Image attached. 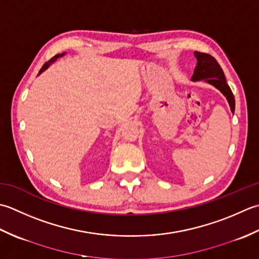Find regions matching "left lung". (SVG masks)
I'll return each mask as SVG.
<instances>
[{"label":"left lung","mask_w":259,"mask_h":259,"mask_svg":"<svg viewBox=\"0 0 259 259\" xmlns=\"http://www.w3.org/2000/svg\"><path fill=\"white\" fill-rule=\"evenodd\" d=\"M194 57L197 58V66L194 68L193 76L191 77L192 81L204 80L215 87L224 95L228 100L231 112H235V98L233 92L226 81L225 73L217 60L212 56L202 52L194 51Z\"/></svg>","instance_id":"left-lung-1"}]
</instances>
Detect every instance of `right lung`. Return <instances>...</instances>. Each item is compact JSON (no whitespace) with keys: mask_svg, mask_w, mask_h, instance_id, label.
Instances as JSON below:
<instances>
[{"mask_svg":"<svg viewBox=\"0 0 259 259\" xmlns=\"http://www.w3.org/2000/svg\"><path fill=\"white\" fill-rule=\"evenodd\" d=\"M66 55V52H62V54H59V55H56L54 58H51V59L48 61V62H46L45 63V65L44 66H42V68H41V69H40V71H39V75H40V73H42V72H44L45 70H47V69H48V68L52 65V63H54L57 59H58V58H60V57H63V56H65Z\"/></svg>","mask_w":259,"mask_h":259,"instance_id":"add662e5","label":"right lung"}]
</instances>
